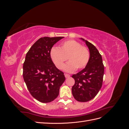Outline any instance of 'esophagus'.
<instances>
[{
  "label": "esophagus",
  "instance_id": "1",
  "mask_svg": "<svg viewBox=\"0 0 129 129\" xmlns=\"http://www.w3.org/2000/svg\"><path fill=\"white\" fill-rule=\"evenodd\" d=\"M64 76H65L66 78H69L70 76H71V75H69V74H64Z\"/></svg>",
  "mask_w": 129,
  "mask_h": 129
}]
</instances>
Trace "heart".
I'll return each mask as SVG.
<instances>
[{
    "label": "heart",
    "mask_w": 129,
    "mask_h": 129,
    "mask_svg": "<svg viewBox=\"0 0 129 129\" xmlns=\"http://www.w3.org/2000/svg\"><path fill=\"white\" fill-rule=\"evenodd\" d=\"M50 56L53 63L59 69L63 68L65 61L69 62L64 67V71L71 73L76 69H82L88 64L90 54L88 49L75 40H70L62 42L59 47H53Z\"/></svg>",
    "instance_id": "obj_1"
}]
</instances>
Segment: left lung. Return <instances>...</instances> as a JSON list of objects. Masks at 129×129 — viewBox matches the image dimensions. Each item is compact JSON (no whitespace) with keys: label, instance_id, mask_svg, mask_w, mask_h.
<instances>
[{"label":"left lung","instance_id":"8db88e82","mask_svg":"<svg viewBox=\"0 0 129 129\" xmlns=\"http://www.w3.org/2000/svg\"><path fill=\"white\" fill-rule=\"evenodd\" d=\"M80 39L88 46L90 57L84 69L73 75L75 84L72 91L76 100L85 102L94 98L102 87L104 68L102 56L95 46L84 39Z\"/></svg>","mask_w":129,"mask_h":129}]
</instances>
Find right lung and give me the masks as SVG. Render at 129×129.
Instances as JSON below:
<instances>
[{
	"label": "right lung",
	"mask_w": 129,
	"mask_h": 129,
	"mask_svg": "<svg viewBox=\"0 0 129 129\" xmlns=\"http://www.w3.org/2000/svg\"><path fill=\"white\" fill-rule=\"evenodd\" d=\"M62 38H41L26 54L23 77L30 94L42 103L55 100L66 79L63 73L56 67L50 56L53 45Z\"/></svg>",
	"instance_id": "1"
}]
</instances>
